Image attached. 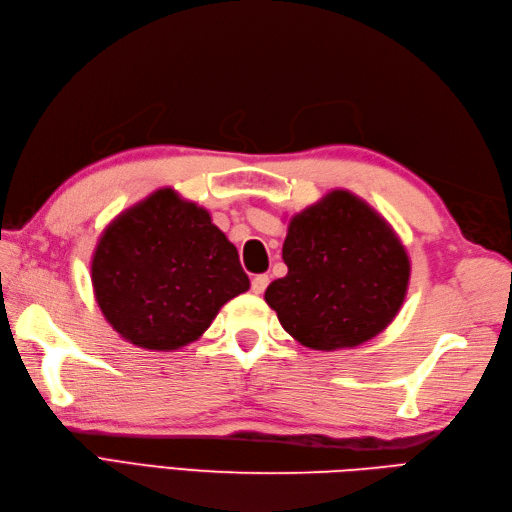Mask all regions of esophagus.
Listing matches in <instances>:
<instances>
[{"instance_id": "esophagus-1", "label": "esophagus", "mask_w": 512, "mask_h": 512, "mask_svg": "<svg viewBox=\"0 0 512 512\" xmlns=\"http://www.w3.org/2000/svg\"><path fill=\"white\" fill-rule=\"evenodd\" d=\"M267 286H269V275H256L252 280V292L254 294H262L267 290Z\"/></svg>"}]
</instances>
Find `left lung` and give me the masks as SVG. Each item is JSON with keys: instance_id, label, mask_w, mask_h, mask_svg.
<instances>
[{"instance_id": "obj_1", "label": "left lung", "mask_w": 512, "mask_h": 512, "mask_svg": "<svg viewBox=\"0 0 512 512\" xmlns=\"http://www.w3.org/2000/svg\"><path fill=\"white\" fill-rule=\"evenodd\" d=\"M282 258L288 273L269 284L265 301L284 331L312 350L361 346L389 327L406 299V247L348 190L294 215Z\"/></svg>"}]
</instances>
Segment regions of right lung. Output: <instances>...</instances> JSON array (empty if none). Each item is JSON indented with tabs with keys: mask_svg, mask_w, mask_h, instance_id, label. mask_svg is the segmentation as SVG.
<instances>
[{
	"mask_svg": "<svg viewBox=\"0 0 512 512\" xmlns=\"http://www.w3.org/2000/svg\"><path fill=\"white\" fill-rule=\"evenodd\" d=\"M91 284L108 324L145 350H179L220 307L250 288L237 247L207 209L173 188L153 192L106 226Z\"/></svg>",
	"mask_w": 512,
	"mask_h": 512,
	"instance_id": "obj_1",
	"label": "right lung"
}]
</instances>
